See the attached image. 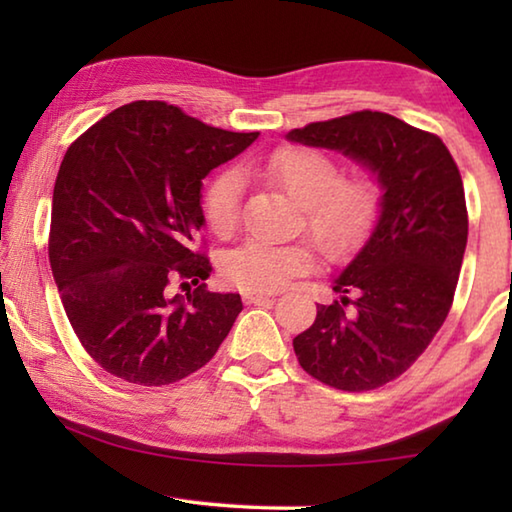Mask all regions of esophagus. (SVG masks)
I'll use <instances>...</instances> for the list:
<instances>
[{
    "mask_svg": "<svg viewBox=\"0 0 512 512\" xmlns=\"http://www.w3.org/2000/svg\"><path fill=\"white\" fill-rule=\"evenodd\" d=\"M244 300L248 305H264V302H273L275 296L271 293H244Z\"/></svg>",
    "mask_w": 512,
    "mask_h": 512,
    "instance_id": "esophagus-1",
    "label": "esophagus"
}]
</instances>
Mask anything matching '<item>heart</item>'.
<instances>
[{"mask_svg": "<svg viewBox=\"0 0 512 512\" xmlns=\"http://www.w3.org/2000/svg\"><path fill=\"white\" fill-rule=\"evenodd\" d=\"M248 171L271 180L300 205V228L329 262H348L375 235L384 212V189L368 173H343L341 164L311 146H280ZM244 178L237 169H223L210 178L201 196L203 219L216 237H230L239 225ZM316 253L307 241L264 244L248 239L221 257V275L235 287L275 291L314 268Z\"/></svg>", "mask_w": 512, "mask_h": 512, "instance_id": "1", "label": "heart"}]
</instances>
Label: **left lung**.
<instances>
[{
	"label": "left lung",
	"mask_w": 512,
	"mask_h": 512,
	"mask_svg": "<svg viewBox=\"0 0 512 512\" xmlns=\"http://www.w3.org/2000/svg\"><path fill=\"white\" fill-rule=\"evenodd\" d=\"M289 140L343 151L377 173L375 235L293 339L300 366L339 391H375L409 370L452 309L467 244L461 171L438 135L377 110L293 128Z\"/></svg>",
	"instance_id": "obj_1"
}]
</instances>
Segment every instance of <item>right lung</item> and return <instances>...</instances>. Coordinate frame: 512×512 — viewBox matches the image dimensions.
I'll use <instances>...</instances> for the list:
<instances>
[{"instance_id": "obj_1", "label": "right lung", "mask_w": 512, "mask_h": 512, "mask_svg": "<svg viewBox=\"0 0 512 512\" xmlns=\"http://www.w3.org/2000/svg\"><path fill=\"white\" fill-rule=\"evenodd\" d=\"M259 133L223 131L164 101H133L69 144L51 203L49 262L74 334L128 384L167 386L210 361L241 311L212 293L201 180ZM176 281L188 289L173 297Z\"/></svg>"}]
</instances>
